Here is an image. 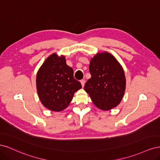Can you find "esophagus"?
<instances>
[{"mask_svg": "<svg viewBox=\"0 0 160 160\" xmlns=\"http://www.w3.org/2000/svg\"><path fill=\"white\" fill-rule=\"evenodd\" d=\"M81 85H82V87H84V85H85V80H81Z\"/></svg>", "mask_w": 160, "mask_h": 160, "instance_id": "esophagus-1", "label": "esophagus"}]
</instances>
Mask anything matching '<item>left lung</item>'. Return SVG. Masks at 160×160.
Masks as SVG:
<instances>
[{"label": "left lung", "mask_w": 160, "mask_h": 160, "mask_svg": "<svg viewBox=\"0 0 160 160\" xmlns=\"http://www.w3.org/2000/svg\"><path fill=\"white\" fill-rule=\"evenodd\" d=\"M91 77L86 82L85 91L97 108L108 111L122 101L126 79L122 66L108 52H98L89 65Z\"/></svg>", "instance_id": "8db88e82"}]
</instances>
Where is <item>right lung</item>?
Returning a JSON list of instances; mask_svg holds the SVG:
<instances>
[{"label":"right lung","mask_w":160,"mask_h":160,"mask_svg":"<svg viewBox=\"0 0 160 160\" xmlns=\"http://www.w3.org/2000/svg\"><path fill=\"white\" fill-rule=\"evenodd\" d=\"M36 85L43 106L57 112L68 107L74 93L82 88L74 78L73 70L67 65L65 56L57 53L48 57L38 70Z\"/></svg>","instance_id":"1"}]
</instances>
